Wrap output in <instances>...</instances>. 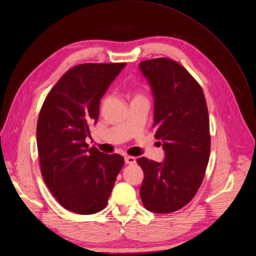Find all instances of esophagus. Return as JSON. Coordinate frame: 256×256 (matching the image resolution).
Wrapping results in <instances>:
<instances>
[{"label": "esophagus", "mask_w": 256, "mask_h": 256, "mask_svg": "<svg viewBox=\"0 0 256 256\" xmlns=\"http://www.w3.org/2000/svg\"><path fill=\"white\" fill-rule=\"evenodd\" d=\"M135 162H136V158H135V157H132V156H126L125 157V163L126 164H134Z\"/></svg>", "instance_id": "34e87169"}]
</instances>
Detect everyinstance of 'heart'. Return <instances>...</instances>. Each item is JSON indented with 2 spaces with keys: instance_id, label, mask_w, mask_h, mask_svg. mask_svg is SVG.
Instances as JSON below:
<instances>
[{
  "instance_id": "obj_1",
  "label": "heart",
  "mask_w": 256,
  "mask_h": 256,
  "mask_svg": "<svg viewBox=\"0 0 256 256\" xmlns=\"http://www.w3.org/2000/svg\"><path fill=\"white\" fill-rule=\"evenodd\" d=\"M142 97H144V96H142L140 94H136V95L134 96V98H142Z\"/></svg>"
}]
</instances>
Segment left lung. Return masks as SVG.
<instances>
[{
	"label": "left lung",
	"mask_w": 256,
	"mask_h": 256,
	"mask_svg": "<svg viewBox=\"0 0 256 256\" xmlns=\"http://www.w3.org/2000/svg\"><path fill=\"white\" fill-rule=\"evenodd\" d=\"M140 69L152 88L155 138L165 151L162 163L138 159L144 174L140 193L148 211L168 214L189 204L202 183L211 148L208 106L200 84L174 60H146Z\"/></svg>",
	"instance_id": "1"
}]
</instances>
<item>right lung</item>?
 Wrapping results in <instances>:
<instances>
[{
  "label": "right lung",
  "mask_w": 256,
  "mask_h": 256,
  "mask_svg": "<svg viewBox=\"0 0 256 256\" xmlns=\"http://www.w3.org/2000/svg\"><path fill=\"white\" fill-rule=\"evenodd\" d=\"M126 63H86L69 69L50 90L39 112L37 148L40 170L58 204L71 212L95 214L106 206L124 165L86 138L97 122L100 99Z\"/></svg>",
  "instance_id": "obj_1"
}]
</instances>
